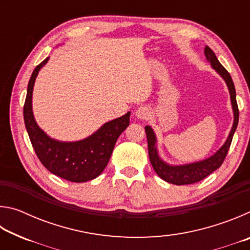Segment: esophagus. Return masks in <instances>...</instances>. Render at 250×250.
Here are the masks:
<instances>
[{
	"instance_id": "obj_1",
	"label": "esophagus",
	"mask_w": 250,
	"mask_h": 250,
	"mask_svg": "<svg viewBox=\"0 0 250 250\" xmlns=\"http://www.w3.org/2000/svg\"><path fill=\"white\" fill-rule=\"evenodd\" d=\"M134 115H135V117L138 118V119L145 120V119H149L150 116H151V112H150V109L149 108H146V107H139L134 111Z\"/></svg>"
}]
</instances>
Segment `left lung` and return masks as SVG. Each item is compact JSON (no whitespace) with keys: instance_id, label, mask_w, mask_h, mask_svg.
Listing matches in <instances>:
<instances>
[{"instance_id":"obj_1","label":"left lung","mask_w":250,"mask_h":250,"mask_svg":"<svg viewBox=\"0 0 250 250\" xmlns=\"http://www.w3.org/2000/svg\"><path fill=\"white\" fill-rule=\"evenodd\" d=\"M204 54L206 61L209 62L211 68L221 76L228 88V91H229L230 96L232 115H234V121H232L231 129L229 131V134H228L226 141L224 142V145L219 147L213 155H210L204 160L185 164H170L161 158L158 149V139H156L154 130L152 129L151 125H146L145 129L147 139V150H149L150 162L152 164V167H153V170L155 171L156 174H158L161 179L166 182H168V183L171 184L186 185L196 183V182H200L201 180L205 179L206 176H208L210 173L216 171L217 168L222 166V163L226 158V154L232 140V137H234L237 125H238L239 111L236 101L235 86L234 83H232L230 75L228 74V71L224 68L221 62H218L216 55H215V53L208 47V46H205Z\"/></svg>"}]
</instances>
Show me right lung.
<instances>
[{
    "mask_svg": "<svg viewBox=\"0 0 250 250\" xmlns=\"http://www.w3.org/2000/svg\"><path fill=\"white\" fill-rule=\"evenodd\" d=\"M47 57L34 69L27 86L24 104V122L29 140L42 164L62 179L82 183L96 179L107 167L113 147L129 125L130 111L125 116L105 122L87 138L78 141H59L37 125L33 112V90L40 70L47 64Z\"/></svg>",
    "mask_w": 250,
    "mask_h": 250,
    "instance_id": "add662e5",
    "label": "right lung"
}]
</instances>
